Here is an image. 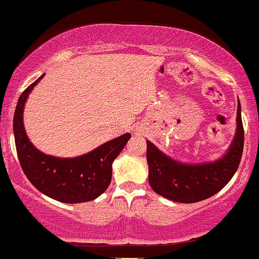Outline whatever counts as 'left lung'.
Returning <instances> with one entry per match:
<instances>
[{"label":"left lung","instance_id":"obj_1","mask_svg":"<svg viewBox=\"0 0 259 259\" xmlns=\"http://www.w3.org/2000/svg\"><path fill=\"white\" fill-rule=\"evenodd\" d=\"M235 139L223 158L203 164H184L169 158L147 141L148 183L154 192L180 203L203 201L219 192L234 177L243 151L241 106L237 105Z\"/></svg>","mask_w":259,"mask_h":259}]
</instances>
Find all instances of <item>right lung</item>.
I'll use <instances>...</instances> for the list:
<instances>
[{"label": "right lung", "instance_id": "right-lung-1", "mask_svg": "<svg viewBox=\"0 0 259 259\" xmlns=\"http://www.w3.org/2000/svg\"><path fill=\"white\" fill-rule=\"evenodd\" d=\"M44 75L23 91L14 112V140L19 163L32 185L53 200L64 203L92 201L109 186L113 160L121 152L132 135L124 134L75 158H57L40 152L26 136L23 111L29 94Z\"/></svg>", "mask_w": 259, "mask_h": 259}]
</instances>
